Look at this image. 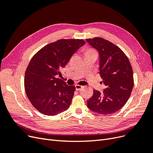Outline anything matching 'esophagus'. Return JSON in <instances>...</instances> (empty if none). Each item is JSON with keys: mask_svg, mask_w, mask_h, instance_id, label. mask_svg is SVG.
<instances>
[{"mask_svg": "<svg viewBox=\"0 0 153 153\" xmlns=\"http://www.w3.org/2000/svg\"><path fill=\"white\" fill-rule=\"evenodd\" d=\"M83 87H84V86L80 85H78V84H76V85H75V88H76V91L80 90L81 89H82Z\"/></svg>", "mask_w": 153, "mask_h": 153, "instance_id": "34e87169", "label": "esophagus"}]
</instances>
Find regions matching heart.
Here are the masks:
<instances>
[{"label": "heart", "mask_w": 153, "mask_h": 153, "mask_svg": "<svg viewBox=\"0 0 153 153\" xmlns=\"http://www.w3.org/2000/svg\"><path fill=\"white\" fill-rule=\"evenodd\" d=\"M87 51H92V50H87Z\"/></svg>", "instance_id": "1"}]
</instances>
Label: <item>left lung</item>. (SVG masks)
<instances>
[{
  "label": "left lung",
  "mask_w": 153,
  "mask_h": 153,
  "mask_svg": "<svg viewBox=\"0 0 153 153\" xmlns=\"http://www.w3.org/2000/svg\"><path fill=\"white\" fill-rule=\"evenodd\" d=\"M100 55V75L106 88L96 90L87 100L91 110L100 114H113L122 108L134 85L133 69L128 58L117 46L101 38L87 39Z\"/></svg>",
  "instance_id": "8db88e82"
}]
</instances>
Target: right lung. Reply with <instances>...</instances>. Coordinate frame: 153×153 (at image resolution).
<instances>
[{
    "label": "right lung",
    "instance_id": "add662e5",
    "mask_svg": "<svg viewBox=\"0 0 153 153\" xmlns=\"http://www.w3.org/2000/svg\"><path fill=\"white\" fill-rule=\"evenodd\" d=\"M85 43L83 39H59L45 46L31 59L25 74V90L41 114L56 115L69 108L75 87L55 76Z\"/></svg>",
    "mask_w": 153,
    "mask_h": 153
}]
</instances>
